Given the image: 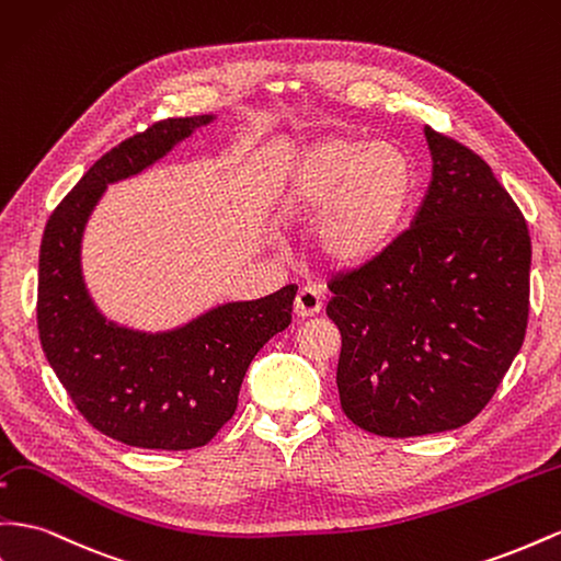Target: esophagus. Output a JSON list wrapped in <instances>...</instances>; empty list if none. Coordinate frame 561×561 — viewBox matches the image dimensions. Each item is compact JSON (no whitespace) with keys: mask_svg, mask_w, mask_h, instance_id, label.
Returning <instances> with one entry per match:
<instances>
[{"mask_svg":"<svg viewBox=\"0 0 561 561\" xmlns=\"http://www.w3.org/2000/svg\"><path fill=\"white\" fill-rule=\"evenodd\" d=\"M323 309V299L318 295L316 287H301L295 297V316L297 318H311Z\"/></svg>","mask_w":561,"mask_h":561,"instance_id":"esophagus-1","label":"esophagus"}]
</instances>
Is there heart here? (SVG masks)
Segmentation results:
<instances>
[{"label":"heart","instance_id":"1","mask_svg":"<svg viewBox=\"0 0 561 561\" xmlns=\"http://www.w3.org/2000/svg\"><path fill=\"white\" fill-rule=\"evenodd\" d=\"M417 174L397 144L325 136L295 156L278 193L287 224H316V250L332 266L360 268L403 236Z\"/></svg>","mask_w":561,"mask_h":561}]
</instances>
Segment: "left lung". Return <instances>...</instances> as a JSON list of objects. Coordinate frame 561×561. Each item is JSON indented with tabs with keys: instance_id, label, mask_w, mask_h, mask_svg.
<instances>
[{
	"instance_id": "obj_1",
	"label": "left lung",
	"mask_w": 561,
	"mask_h": 561,
	"mask_svg": "<svg viewBox=\"0 0 561 561\" xmlns=\"http://www.w3.org/2000/svg\"><path fill=\"white\" fill-rule=\"evenodd\" d=\"M432 181L413 226L380 260L328 287L340 328L344 415L377 436L474 420L519 354L531 236L474 150L425 127Z\"/></svg>"
}]
</instances>
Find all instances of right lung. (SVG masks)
Instances as JSON below:
<instances>
[{
    "label": "right lung",
    "instance_id": "1",
    "mask_svg": "<svg viewBox=\"0 0 561 561\" xmlns=\"http://www.w3.org/2000/svg\"><path fill=\"white\" fill-rule=\"evenodd\" d=\"M215 115L170 117L96 160L51 211L39 248L37 328L60 385L101 434L136 448L188 450L229 422L256 352L293 321L297 285L229 301L168 332L113 321L89 297L80 245L108 184L144 172Z\"/></svg>",
    "mask_w": 561,
    "mask_h": 561
}]
</instances>
